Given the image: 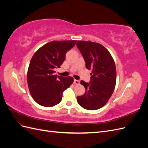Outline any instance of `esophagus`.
Instances as JSON below:
<instances>
[{
    "label": "esophagus",
    "mask_w": 148,
    "mask_h": 148,
    "mask_svg": "<svg viewBox=\"0 0 148 148\" xmlns=\"http://www.w3.org/2000/svg\"><path fill=\"white\" fill-rule=\"evenodd\" d=\"M74 83L75 84H79V81H78V80H77V79H75L74 80Z\"/></svg>",
    "instance_id": "obj_1"
}]
</instances>
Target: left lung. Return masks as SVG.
<instances>
[{
    "instance_id": "obj_1",
    "label": "left lung",
    "mask_w": 148,
    "mask_h": 148,
    "mask_svg": "<svg viewBox=\"0 0 148 148\" xmlns=\"http://www.w3.org/2000/svg\"><path fill=\"white\" fill-rule=\"evenodd\" d=\"M77 46L86 62V67L91 70L90 83L82 80L86 91L78 96V104L87 110H97L106 104L114 92L117 78L113 57L101 44L78 41Z\"/></svg>"
}]
</instances>
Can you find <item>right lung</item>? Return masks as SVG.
I'll return each mask as SVG.
<instances>
[{
	"label": "right lung",
	"instance_id": "add662e5",
	"mask_svg": "<svg viewBox=\"0 0 148 148\" xmlns=\"http://www.w3.org/2000/svg\"><path fill=\"white\" fill-rule=\"evenodd\" d=\"M77 41H53L44 44L34 53L27 72V83L33 99L44 107H53L60 102L64 91L73 83L71 77L54 75L66 53Z\"/></svg>",
	"mask_w": 148,
	"mask_h": 148
}]
</instances>
